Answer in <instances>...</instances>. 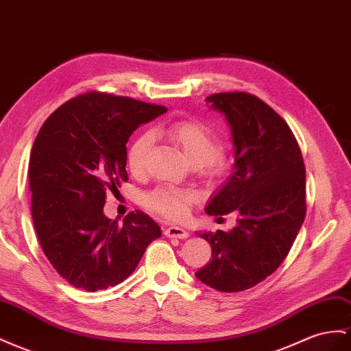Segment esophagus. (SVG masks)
Masks as SVG:
<instances>
[{
  "label": "esophagus",
  "mask_w": 351,
  "mask_h": 351,
  "mask_svg": "<svg viewBox=\"0 0 351 351\" xmlns=\"http://www.w3.org/2000/svg\"><path fill=\"white\" fill-rule=\"evenodd\" d=\"M164 234L167 238H178V239H186L189 236V232H186L182 227H177V226H171V227H167L164 230Z\"/></svg>",
  "instance_id": "esophagus-1"
}]
</instances>
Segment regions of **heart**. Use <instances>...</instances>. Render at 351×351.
Instances as JSON below:
<instances>
[{
    "label": "heart",
    "instance_id": "heart-1",
    "mask_svg": "<svg viewBox=\"0 0 351 351\" xmlns=\"http://www.w3.org/2000/svg\"><path fill=\"white\" fill-rule=\"evenodd\" d=\"M165 136L183 149L186 156L199 169L205 178L211 182H220L229 176L232 165L227 155L220 149L219 136L214 130L196 119H182L169 124ZM152 134L149 131L140 132L127 149V165L131 173L141 174L146 168V159L152 147ZM196 199V195L187 189L171 186H158L150 191L145 202L149 210L165 217L168 220H180L187 215L189 206Z\"/></svg>",
    "mask_w": 351,
    "mask_h": 351
}]
</instances>
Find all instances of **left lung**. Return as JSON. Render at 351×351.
Segmentation results:
<instances>
[{
    "instance_id": "1",
    "label": "left lung",
    "mask_w": 351,
    "mask_h": 351,
    "mask_svg": "<svg viewBox=\"0 0 351 351\" xmlns=\"http://www.w3.org/2000/svg\"><path fill=\"white\" fill-rule=\"evenodd\" d=\"M232 128L236 171L206 206V214H239L230 232L201 234L211 261L196 278L221 292L263 282L287 258L306 217V167L293 132L267 103L250 93L206 97Z\"/></svg>"
}]
</instances>
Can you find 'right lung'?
<instances>
[{
    "label": "right lung",
    "instance_id": "right-lung-1",
    "mask_svg": "<svg viewBox=\"0 0 351 351\" xmlns=\"http://www.w3.org/2000/svg\"><path fill=\"white\" fill-rule=\"evenodd\" d=\"M167 112L131 97L90 91L45 119L29 159L36 238L51 266L88 292L115 287L136 270L160 227L141 211L118 224L103 214L108 191L128 182L127 141Z\"/></svg>",
    "mask_w": 351,
    "mask_h": 351
}]
</instances>
